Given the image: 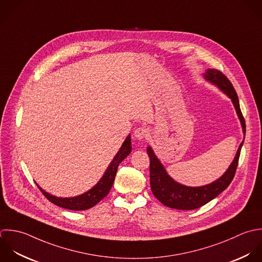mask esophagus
Here are the masks:
<instances>
[{
	"instance_id": "obj_1",
	"label": "esophagus",
	"mask_w": 262,
	"mask_h": 262,
	"mask_svg": "<svg viewBox=\"0 0 262 262\" xmlns=\"http://www.w3.org/2000/svg\"><path fill=\"white\" fill-rule=\"evenodd\" d=\"M134 136H135V138H136L137 140H143V139H145V138L148 136V130H147V128H145V127H143V126L138 127V128L135 130Z\"/></svg>"
}]
</instances>
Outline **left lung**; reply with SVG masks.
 Listing matches in <instances>:
<instances>
[{
    "instance_id": "8db88e82",
    "label": "left lung",
    "mask_w": 262,
    "mask_h": 262,
    "mask_svg": "<svg viewBox=\"0 0 262 262\" xmlns=\"http://www.w3.org/2000/svg\"><path fill=\"white\" fill-rule=\"evenodd\" d=\"M204 78L215 84L232 100L238 117L241 121L243 134L245 136V119L240 109L238 95L232 82L223 72L216 69H207L204 73ZM243 143L244 142L240 144L236 156L227 171L215 182L202 187H187L173 181L166 172L160 160L154 154L152 148L148 147L147 152L150 158V186L154 196L163 205L174 209L192 210L205 205L216 196H219L222 192H224L232 183L237 170Z\"/></svg>"
}]
</instances>
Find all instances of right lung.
Masks as SVG:
<instances>
[{
  "mask_svg": "<svg viewBox=\"0 0 262 262\" xmlns=\"http://www.w3.org/2000/svg\"><path fill=\"white\" fill-rule=\"evenodd\" d=\"M132 152V140H130V135H128L121 145L119 151L107 167V170L103 174L102 179L88 192L76 196V197H71V198H60L53 196L46 191H43L37 184L36 186L40 190V192L43 194V196L53 204L69 209V210H86L89 208H92L95 206L97 203H99L104 197H106L111 190V187L114 183L115 176L117 172L118 165L120 162L125 159L127 155Z\"/></svg>",
  "mask_w": 262,
  "mask_h": 262,
  "instance_id": "1",
  "label": "right lung"
}]
</instances>
